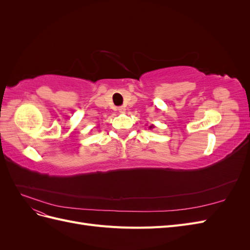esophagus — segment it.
I'll list each match as a JSON object with an SVG mask.
<instances>
[{"instance_id": "obj_1", "label": "esophagus", "mask_w": 250, "mask_h": 250, "mask_svg": "<svg viewBox=\"0 0 250 250\" xmlns=\"http://www.w3.org/2000/svg\"><path fill=\"white\" fill-rule=\"evenodd\" d=\"M118 110H119L120 112H125L126 108H125V106H119V107H118Z\"/></svg>"}]
</instances>
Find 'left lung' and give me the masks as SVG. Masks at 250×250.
Returning a JSON list of instances; mask_svg holds the SVG:
<instances>
[{"label":"left lung","mask_w":250,"mask_h":250,"mask_svg":"<svg viewBox=\"0 0 250 250\" xmlns=\"http://www.w3.org/2000/svg\"><path fill=\"white\" fill-rule=\"evenodd\" d=\"M150 128H152V126H150Z\"/></svg>","instance_id":"1"}]
</instances>
